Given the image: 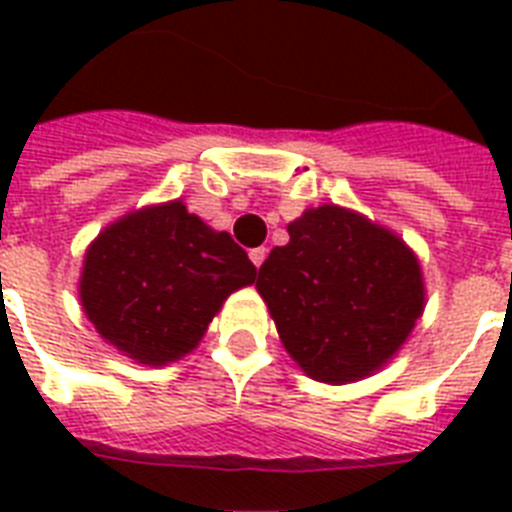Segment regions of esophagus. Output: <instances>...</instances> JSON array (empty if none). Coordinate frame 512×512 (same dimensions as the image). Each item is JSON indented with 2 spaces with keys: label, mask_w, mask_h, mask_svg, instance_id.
Segmentation results:
<instances>
[{
  "label": "esophagus",
  "mask_w": 512,
  "mask_h": 512,
  "mask_svg": "<svg viewBox=\"0 0 512 512\" xmlns=\"http://www.w3.org/2000/svg\"><path fill=\"white\" fill-rule=\"evenodd\" d=\"M265 257H268V249L265 247H255V249H249V260L260 268V265L265 263Z\"/></svg>",
  "instance_id": "esophagus-1"
}]
</instances>
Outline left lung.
<instances>
[{
    "label": "left lung",
    "mask_w": 512,
    "mask_h": 512,
    "mask_svg": "<svg viewBox=\"0 0 512 512\" xmlns=\"http://www.w3.org/2000/svg\"><path fill=\"white\" fill-rule=\"evenodd\" d=\"M287 231V247L271 249L257 273L284 348L313 380L366 377L420 319L417 257L398 236L335 204L308 209Z\"/></svg>",
    "instance_id": "left-lung-1"
}]
</instances>
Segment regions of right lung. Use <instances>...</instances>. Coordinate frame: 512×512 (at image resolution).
Masks as SVG:
<instances>
[{"label": "right lung", "instance_id": "add662e5", "mask_svg": "<svg viewBox=\"0 0 512 512\" xmlns=\"http://www.w3.org/2000/svg\"><path fill=\"white\" fill-rule=\"evenodd\" d=\"M255 276L228 233L170 201L108 225L87 249L79 292L100 335L159 366L196 348L225 297Z\"/></svg>", "mask_w": 512, "mask_h": 512}]
</instances>
